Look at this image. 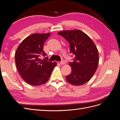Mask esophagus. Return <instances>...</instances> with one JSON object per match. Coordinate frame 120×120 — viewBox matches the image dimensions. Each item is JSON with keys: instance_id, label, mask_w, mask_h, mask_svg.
I'll return each instance as SVG.
<instances>
[{"instance_id": "obj_1", "label": "esophagus", "mask_w": 120, "mask_h": 120, "mask_svg": "<svg viewBox=\"0 0 120 120\" xmlns=\"http://www.w3.org/2000/svg\"><path fill=\"white\" fill-rule=\"evenodd\" d=\"M60 64L61 65H64L65 64V61L64 60H61L60 62Z\"/></svg>"}]
</instances>
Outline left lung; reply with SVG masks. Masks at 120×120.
<instances>
[{"label": "left lung", "instance_id": "obj_1", "mask_svg": "<svg viewBox=\"0 0 120 120\" xmlns=\"http://www.w3.org/2000/svg\"><path fill=\"white\" fill-rule=\"evenodd\" d=\"M58 34L69 42L70 52L75 55L73 62L69 64L71 71L67 75V81L75 86L84 84L92 78L99 64V52L95 44L80 30L61 31Z\"/></svg>", "mask_w": 120, "mask_h": 120}]
</instances>
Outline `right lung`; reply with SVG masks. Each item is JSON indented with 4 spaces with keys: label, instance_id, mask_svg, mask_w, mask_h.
I'll return each mask as SVG.
<instances>
[{
    "label": "right lung",
    "instance_id": "1",
    "mask_svg": "<svg viewBox=\"0 0 120 120\" xmlns=\"http://www.w3.org/2000/svg\"><path fill=\"white\" fill-rule=\"evenodd\" d=\"M50 33L34 34L25 38L18 46L15 54L16 66L19 74L28 84L37 86L48 81L56 63L48 61L43 50L44 43Z\"/></svg>",
    "mask_w": 120,
    "mask_h": 120
}]
</instances>
